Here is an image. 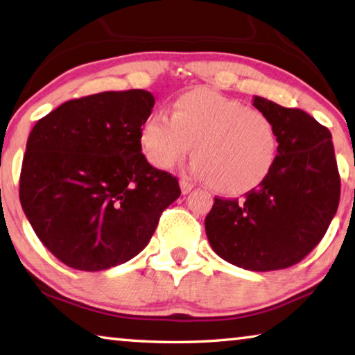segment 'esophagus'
Returning <instances> with one entry per match:
<instances>
[{
  "label": "esophagus",
  "instance_id": "esophagus-1",
  "mask_svg": "<svg viewBox=\"0 0 355 355\" xmlns=\"http://www.w3.org/2000/svg\"><path fill=\"white\" fill-rule=\"evenodd\" d=\"M180 189H182L183 194H189L191 191L194 189V184L188 182V180H182V182H180Z\"/></svg>",
  "mask_w": 355,
  "mask_h": 355
}]
</instances>
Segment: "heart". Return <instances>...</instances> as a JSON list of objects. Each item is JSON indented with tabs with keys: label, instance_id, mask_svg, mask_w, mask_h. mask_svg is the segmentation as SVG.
Instances as JSON below:
<instances>
[{
	"label": "heart",
	"instance_id": "obj_1",
	"mask_svg": "<svg viewBox=\"0 0 355 355\" xmlns=\"http://www.w3.org/2000/svg\"><path fill=\"white\" fill-rule=\"evenodd\" d=\"M194 143L191 171L224 194L259 187L278 155L277 128L268 115L208 88L180 94L171 116L156 112L139 131L142 153L159 171L182 162Z\"/></svg>",
	"mask_w": 355,
	"mask_h": 355
}]
</instances>
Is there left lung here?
<instances>
[{"label": "left lung", "mask_w": 355, "mask_h": 355, "mask_svg": "<svg viewBox=\"0 0 355 355\" xmlns=\"http://www.w3.org/2000/svg\"><path fill=\"white\" fill-rule=\"evenodd\" d=\"M277 128L278 155L267 178L237 199H216L205 232L232 266L272 272L300 262L327 232L340 202L331 134L300 109L254 96Z\"/></svg>", "instance_id": "1"}]
</instances>
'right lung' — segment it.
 <instances>
[{"label":"right lung","instance_id":"obj_1","mask_svg":"<svg viewBox=\"0 0 355 355\" xmlns=\"http://www.w3.org/2000/svg\"><path fill=\"white\" fill-rule=\"evenodd\" d=\"M145 89L72 99L28 137L20 202L39 240L67 267L99 272L136 257L178 199L175 177L148 164L139 131Z\"/></svg>","mask_w":355,"mask_h":355}]
</instances>
